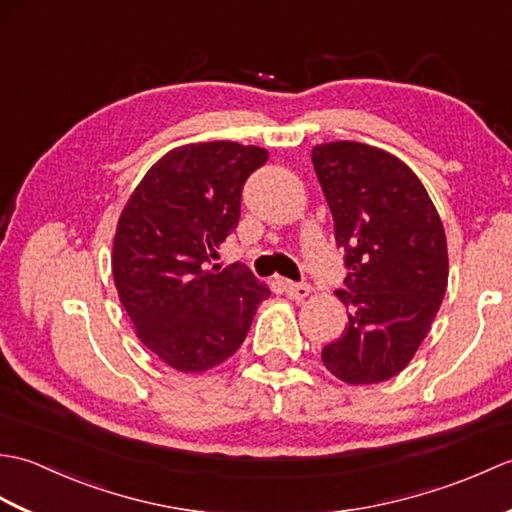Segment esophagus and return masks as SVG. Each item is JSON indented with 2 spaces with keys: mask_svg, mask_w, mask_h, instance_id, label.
<instances>
[{
  "mask_svg": "<svg viewBox=\"0 0 512 512\" xmlns=\"http://www.w3.org/2000/svg\"><path fill=\"white\" fill-rule=\"evenodd\" d=\"M284 288H286V295L292 301H303L312 292V288L308 284H295V281H286Z\"/></svg>",
  "mask_w": 512,
  "mask_h": 512,
  "instance_id": "obj_1",
  "label": "esophagus"
}]
</instances>
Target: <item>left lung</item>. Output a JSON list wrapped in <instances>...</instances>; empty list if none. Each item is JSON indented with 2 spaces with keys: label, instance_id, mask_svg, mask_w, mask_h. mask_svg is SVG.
I'll return each instance as SVG.
<instances>
[{
  "label": "left lung",
  "instance_id": "obj_1",
  "mask_svg": "<svg viewBox=\"0 0 512 512\" xmlns=\"http://www.w3.org/2000/svg\"><path fill=\"white\" fill-rule=\"evenodd\" d=\"M334 239L345 248L350 323L321 358L347 385H374L409 365L449 281L447 235L420 178L385 149L336 140L312 149Z\"/></svg>",
  "mask_w": 512,
  "mask_h": 512
}]
</instances>
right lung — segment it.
I'll return each instance as SVG.
<instances>
[{"instance_id":"1","label":"right lung","mask_w":512,"mask_h":512,"mask_svg":"<svg viewBox=\"0 0 512 512\" xmlns=\"http://www.w3.org/2000/svg\"><path fill=\"white\" fill-rule=\"evenodd\" d=\"M268 151L231 140L167 151L118 217L112 275L138 339L184 374L233 356L270 297L244 264H211L239 222L246 178Z\"/></svg>"}]
</instances>
